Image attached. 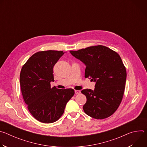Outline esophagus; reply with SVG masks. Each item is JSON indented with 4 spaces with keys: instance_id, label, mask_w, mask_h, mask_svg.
Wrapping results in <instances>:
<instances>
[{
    "instance_id": "1",
    "label": "esophagus",
    "mask_w": 147,
    "mask_h": 147,
    "mask_svg": "<svg viewBox=\"0 0 147 147\" xmlns=\"http://www.w3.org/2000/svg\"><path fill=\"white\" fill-rule=\"evenodd\" d=\"M74 92L76 94H80L81 93V91L80 90H75Z\"/></svg>"
}]
</instances>
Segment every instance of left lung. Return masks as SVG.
<instances>
[{
    "label": "left lung",
    "mask_w": 147,
    "mask_h": 147,
    "mask_svg": "<svg viewBox=\"0 0 147 147\" xmlns=\"http://www.w3.org/2000/svg\"><path fill=\"white\" fill-rule=\"evenodd\" d=\"M70 52L86 65L85 77L95 82L94 90L81 91L87 98L84 111L96 119L109 117L120 105L126 81V70L120 56L102 45Z\"/></svg>",
    "instance_id": "8db88e82"
}]
</instances>
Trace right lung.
I'll list each match as a JSON object with an SVG mask.
<instances>
[{
  "mask_svg": "<svg viewBox=\"0 0 147 147\" xmlns=\"http://www.w3.org/2000/svg\"><path fill=\"white\" fill-rule=\"evenodd\" d=\"M64 53L56 51L38 52L28 59L21 70L20 83L23 99L31 114L40 122L57 121L74 94L71 88L51 87V82L54 81L53 66Z\"/></svg>",
  "mask_w": 147,
  "mask_h": 147,
  "instance_id": "1",
  "label": "right lung"
}]
</instances>
